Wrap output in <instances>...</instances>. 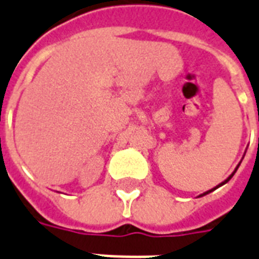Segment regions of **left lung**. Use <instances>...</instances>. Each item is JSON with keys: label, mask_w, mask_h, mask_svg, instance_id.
<instances>
[{"label": "left lung", "mask_w": 259, "mask_h": 259, "mask_svg": "<svg viewBox=\"0 0 259 259\" xmlns=\"http://www.w3.org/2000/svg\"><path fill=\"white\" fill-rule=\"evenodd\" d=\"M241 162H242V161H241ZM241 162H239V164H238V166H237V168H235V170H234V172H233V173H231V175H230V176H229V177H227V179H226V180H225V181H222L221 184H219V185H217V187H215V188H212V189H209V191H207V192H204V193H201V195H199V196H204V195H207V193H209V192H212V191H215V189H217V188H219V187H222V185H223V184H226V183H227V181H229V180H230V179H231V177H233V176H234V173L237 172V169H238V168H239V165H241Z\"/></svg>", "instance_id": "obj_1"}]
</instances>
